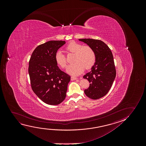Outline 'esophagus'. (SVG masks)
<instances>
[{
    "instance_id": "obj_1",
    "label": "esophagus",
    "mask_w": 146,
    "mask_h": 146,
    "mask_svg": "<svg viewBox=\"0 0 146 146\" xmlns=\"http://www.w3.org/2000/svg\"><path fill=\"white\" fill-rule=\"evenodd\" d=\"M78 78L76 77H74V76H72L71 77V81H73V80H77Z\"/></svg>"
}]
</instances>
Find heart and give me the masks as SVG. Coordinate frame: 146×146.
<instances>
[{"instance_id":"1","label":"heart","mask_w":146,"mask_h":146,"mask_svg":"<svg viewBox=\"0 0 146 146\" xmlns=\"http://www.w3.org/2000/svg\"><path fill=\"white\" fill-rule=\"evenodd\" d=\"M65 51L68 53H75L73 64L69 65L66 72L72 75H78L84 70L85 68H91L96 61V55L94 50L89 46H82L74 41H71L66 46ZM55 59L58 66L64 68L66 66L65 57L60 51L56 53Z\"/></svg>"}]
</instances>
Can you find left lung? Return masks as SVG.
Returning a JSON list of instances; mask_svg holds the SVG:
<instances>
[{"mask_svg": "<svg viewBox=\"0 0 146 146\" xmlns=\"http://www.w3.org/2000/svg\"><path fill=\"white\" fill-rule=\"evenodd\" d=\"M94 50L96 61L83 78L88 80L89 87L84 90L86 96L93 100L102 98L108 93L116 77L114 58L110 48L104 42L93 39H80Z\"/></svg>", "mask_w": 146, "mask_h": 146, "instance_id": "8db88e82", "label": "left lung"}]
</instances>
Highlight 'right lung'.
I'll return each instance as SVG.
<instances>
[{"instance_id": "right-lung-1", "label": "right lung", "mask_w": 146, "mask_h": 146, "mask_svg": "<svg viewBox=\"0 0 146 146\" xmlns=\"http://www.w3.org/2000/svg\"><path fill=\"white\" fill-rule=\"evenodd\" d=\"M65 41L52 40L37 46L29 62L28 73L34 93L43 102L60 104L66 98L70 76L60 70L55 59Z\"/></svg>"}]
</instances>
